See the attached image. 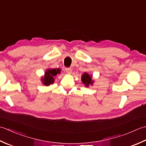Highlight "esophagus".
Segmentation results:
<instances>
[{
	"instance_id": "esophagus-1",
	"label": "esophagus",
	"mask_w": 146,
	"mask_h": 146,
	"mask_svg": "<svg viewBox=\"0 0 146 146\" xmlns=\"http://www.w3.org/2000/svg\"><path fill=\"white\" fill-rule=\"evenodd\" d=\"M65 72L69 74H70L72 73V69H71L70 68H66V69H65Z\"/></svg>"
}]
</instances>
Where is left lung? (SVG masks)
Returning a JSON list of instances; mask_svg holds the SVG:
<instances>
[{
	"label": "left lung",
	"mask_w": 146,
	"mask_h": 146,
	"mask_svg": "<svg viewBox=\"0 0 146 146\" xmlns=\"http://www.w3.org/2000/svg\"><path fill=\"white\" fill-rule=\"evenodd\" d=\"M93 75H90L87 72H84L81 76V81L82 84L85 86V87H90V86H93L94 83V80L92 79Z\"/></svg>",
	"instance_id": "1"
}]
</instances>
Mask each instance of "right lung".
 I'll return each mask as SVG.
<instances>
[{"mask_svg": "<svg viewBox=\"0 0 146 146\" xmlns=\"http://www.w3.org/2000/svg\"><path fill=\"white\" fill-rule=\"evenodd\" d=\"M60 70L59 69H47L44 72V75L41 78L43 85L48 86L53 84L55 77L60 74Z\"/></svg>", "mask_w": 146, "mask_h": 146, "instance_id": "add662e5", "label": "right lung"}]
</instances>
